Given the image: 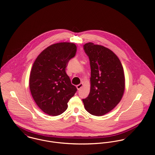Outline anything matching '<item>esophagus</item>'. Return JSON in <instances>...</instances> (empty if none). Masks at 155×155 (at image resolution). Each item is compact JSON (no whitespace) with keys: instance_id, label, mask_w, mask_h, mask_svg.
I'll return each instance as SVG.
<instances>
[{"instance_id":"esophagus-1","label":"esophagus","mask_w":155,"mask_h":155,"mask_svg":"<svg viewBox=\"0 0 155 155\" xmlns=\"http://www.w3.org/2000/svg\"><path fill=\"white\" fill-rule=\"evenodd\" d=\"M83 86V83H80V84H78V85H77V89L78 90H80L82 87Z\"/></svg>"}]
</instances>
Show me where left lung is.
Returning <instances> with one entry per match:
<instances>
[{
    "label": "left lung",
    "mask_w": 155,
    "mask_h": 155,
    "mask_svg": "<svg viewBox=\"0 0 155 155\" xmlns=\"http://www.w3.org/2000/svg\"><path fill=\"white\" fill-rule=\"evenodd\" d=\"M90 68V91L83 99L86 110L102 116L112 110L122 97L125 90L124 69L117 56L110 49L92 43L83 46Z\"/></svg>",
    "instance_id": "8db88e82"
}]
</instances>
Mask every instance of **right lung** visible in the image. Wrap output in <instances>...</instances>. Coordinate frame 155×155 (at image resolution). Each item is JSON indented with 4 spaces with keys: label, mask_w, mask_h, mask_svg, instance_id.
Here are the masks:
<instances>
[{
    "label": "right lung",
    "mask_w": 155,
    "mask_h": 155,
    "mask_svg": "<svg viewBox=\"0 0 155 155\" xmlns=\"http://www.w3.org/2000/svg\"><path fill=\"white\" fill-rule=\"evenodd\" d=\"M77 52L75 44H53L37 56L30 76V89L37 106L45 113L57 116L64 112L77 89L65 72Z\"/></svg>",
    "instance_id": "right-lung-1"
}]
</instances>
